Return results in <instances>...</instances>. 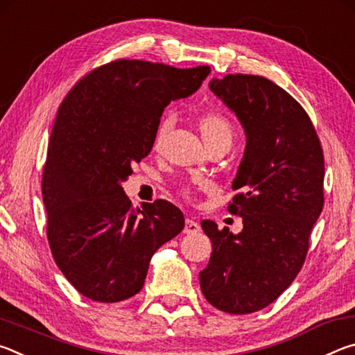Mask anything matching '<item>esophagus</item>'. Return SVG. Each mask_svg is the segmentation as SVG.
<instances>
[{"label":"esophagus","instance_id":"1","mask_svg":"<svg viewBox=\"0 0 355 355\" xmlns=\"http://www.w3.org/2000/svg\"><path fill=\"white\" fill-rule=\"evenodd\" d=\"M186 235H194V233H199L200 232V225L197 224L196 220L192 219H186V224H184V230H183Z\"/></svg>","mask_w":355,"mask_h":355}]
</instances>
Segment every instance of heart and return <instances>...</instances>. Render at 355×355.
Wrapping results in <instances>:
<instances>
[{
    "mask_svg": "<svg viewBox=\"0 0 355 355\" xmlns=\"http://www.w3.org/2000/svg\"><path fill=\"white\" fill-rule=\"evenodd\" d=\"M197 127H199L200 135L207 146H209V144H214V142H230L232 144L233 137H235V128H233L232 122L224 116V114H220V112L203 114V116L197 119ZM169 130H171V120L164 119L163 122L159 123V127H158V130H156L155 137H153V148L155 150H159L161 146H163V142L166 139L167 133H169ZM180 192H182V194L186 197H191L192 189L189 188V186H182V188H180Z\"/></svg>",
    "mask_w": 355,
    "mask_h": 355,
    "instance_id": "1",
    "label": "heart"
}]
</instances>
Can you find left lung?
Here are the masks:
<instances>
[{
	"instance_id": "8db88e82",
	"label": "left lung",
	"mask_w": 355,
	"mask_h": 355,
	"mask_svg": "<svg viewBox=\"0 0 355 355\" xmlns=\"http://www.w3.org/2000/svg\"><path fill=\"white\" fill-rule=\"evenodd\" d=\"M211 92L235 112L245 150L228 211L241 216L238 235L202 220L213 252L200 288L225 313H254L296 279L324 205V155L309 114L277 84L257 75H225Z\"/></svg>"
}]
</instances>
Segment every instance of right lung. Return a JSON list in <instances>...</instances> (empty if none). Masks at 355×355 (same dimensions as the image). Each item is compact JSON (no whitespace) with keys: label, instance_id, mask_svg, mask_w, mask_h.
<instances>
[{"label":"right lung","instance_id":"1","mask_svg":"<svg viewBox=\"0 0 355 355\" xmlns=\"http://www.w3.org/2000/svg\"><path fill=\"white\" fill-rule=\"evenodd\" d=\"M209 71L119 59L89 71L59 106L42 175L46 236L58 268L83 296H135L155 252L183 230L175 205L133 208L122 183L152 150L164 107L194 94Z\"/></svg>","mask_w":355,"mask_h":355}]
</instances>
